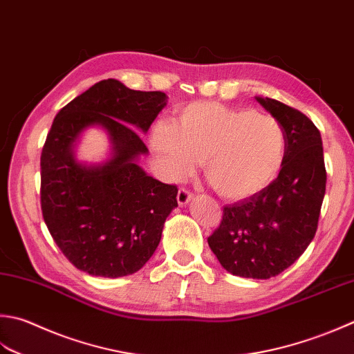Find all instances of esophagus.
Segmentation results:
<instances>
[{
	"mask_svg": "<svg viewBox=\"0 0 354 354\" xmlns=\"http://www.w3.org/2000/svg\"><path fill=\"white\" fill-rule=\"evenodd\" d=\"M192 192L190 190H187V189H184V187H181V189L178 190V196H176V199H178V204L179 205H187L190 203V199H192Z\"/></svg>",
	"mask_w": 354,
	"mask_h": 354,
	"instance_id": "1",
	"label": "esophagus"
}]
</instances>
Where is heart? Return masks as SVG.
<instances>
[{
	"label": "heart",
	"mask_w": 354,
	"mask_h": 354,
	"mask_svg": "<svg viewBox=\"0 0 354 354\" xmlns=\"http://www.w3.org/2000/svg\"><path fill=\"white\" fill-rule=\"evenodd\" d=\"M151 145L173 178L203 161L205 178L219 196L241 201L272 184L286 159L287 140L276 118L219 102H193L178 121L158 122Z\"/></svg>",
	"instance_id": "obj_1"
}]
</instances>
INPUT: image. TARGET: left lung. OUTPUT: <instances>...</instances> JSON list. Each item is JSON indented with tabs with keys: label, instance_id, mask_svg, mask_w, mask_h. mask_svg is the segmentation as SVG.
<instances>
[{
	"label": "left lung",
	"instance_id": "8db88e82",
	"mask_svg": "<svg viewBox=\"0 0 354 354\" xmlns=\"http://www.w3.org/2000/svg\"><path fill=\"white\" fill-rule=\"evenodd\" d=\"M256 101L286 131V159L266 190L224 207L223 221L207 241L228 273L268 279L292 266L313 241L327 171L321 133L310 118L272 98Z\"/></svg>",
	"mask_w": 354,
	"mask_h": 354
}]
</instances>
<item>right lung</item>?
<instances>
[{"label":"right lung","instance_id":"add662e5","mask_svg":"<svg viewBox=\"0 0 354 354\" xmlns=\"http://www.w3.org/2000/svg\"><path fill=\"white\" fill-rule=\"evenodd\" d=\"M167 101L162 92L131 90L104 80L55 116L41 151V210L62 254L92 276L138 272L161 241L165 218L178 207L176 185L149 176L136 159L147 155V131ZM100 125L113 158L96 166L75 161L80 131Z\"/></svg>","mask_w":354,"mask_h":354}]
</instances>
